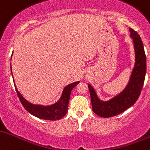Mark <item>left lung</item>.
<instances>
[{
    "mask_svg": "<svg viewBox=\"0 0 150 150\" xmlns=\"http://www.w3.org/2000/svg\"><path fill=\"white\" fill-rule=\"evenodd\" d=\"M129 33L134 46V64L123 90L109 100H103L97 95L95 88L90 83L88 84L92 110L100 117H112L125 111L137 101L142 91L147 69L145 53L138 33L131 28Z\"/></svg>",
    "mask_w": 150,
    "mask_h": 150,
    "instance_id": "8db88e82",
    "label": "left lung"
}]
</instances>
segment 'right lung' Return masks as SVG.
Instances as JSON below:
<instances>
[{
    "mask_svg": "<svg viewBox=\"0 0 150 150\" xmlns=\"http://www.w3.org/2000/svg\"><path fill=\"white\" fill-rule=\"evenodd\" d=\"M11 70L12 76H13L11 64ZM13 80H14V79H13ZM79 81H78L74 82V83L66 86L62 91L61 97L59 98V99L54 103L49 105H36V104H33L28 101L18 90L15 81L14 85L16 87L18 98L21 100V103L23 104V107L27 110V111L29 112L31 115L38 117V118L47 120H57L62 119L68 112V105L71 92L72 89L74 88L77 84H79Z\"/></svg>",
    "mask_w": 150,
    "mask_h": 150,
    "instance_id": "1",
    "label": "right lung"
}]
</instances>
